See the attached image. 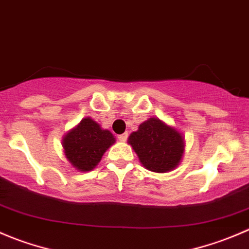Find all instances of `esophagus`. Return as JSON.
Masks as SVG:
<instances>
[{"label":"esophagus","instance_id":"esophagus-1","mask_svg":"<svg viewBox=\"0 0 249 249\" xmlns=\"http://www.w3.org/2000/svg\"><path fill=\"white\" fill-rule=\"evenodd\" d=\"M126 139H127V132H124V134H122L118 136V140H119L120 142H125L126 141Z\"/></svg>","mask_w":249,"mask_h":249}]
</instances>
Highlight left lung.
I'll use <instances>...</instances> for the list:
<instances>
[{
	"instance_id": "left-lung-1",
	"label": "left lung",
	"mask_w": 249,
	"mask_h": 249,
	"mask_svg": "<svg viewBox=\"0 0 249 249\" xmlns=\"http://www.w3.org/2000/svg\"><path fill=\"white\" fill-rule=\"evenodd\" d=\"M129 143L139 156L142 165L154 173H165L175 168L183 153L180 132L158 118H149L132 132Z\"/></svg>"
}]
</instances>
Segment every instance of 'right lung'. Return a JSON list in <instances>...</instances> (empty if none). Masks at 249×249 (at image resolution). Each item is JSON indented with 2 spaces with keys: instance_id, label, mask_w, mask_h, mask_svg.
Here are the masks:
<instances>
[{
  "instance_id": "right-lung-1",
  "label": "right lung",
  "mask_w": 249,
  "mask_h": 249,
  "mask_svg": "<svg viewBox=\"0 0 249 249\" xmlns=\"http://www.w3.org/2000/svg\"><path fill=\"white\" fill-rule=\"evenodd\" d=\"M115 142L108 130H102L91 118H85L75 129L71 130L63 139L64 153L80 171H90L98 164L103 153Z\"/></svg>"
}]
</instances>
